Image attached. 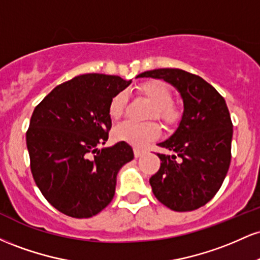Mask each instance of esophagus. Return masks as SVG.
Returning <instances> with one entry per match:
<instances>
[{
	"instance_id": "esophagus-1",
	"label": "esophagus",
	"mask_w": 260,
	"mask_h": 260,
	"mask_svg": "<svg viewBox=\"0 0 260 260\" xmlns=\"http://www.w3.org/2000/svg\"><path fill=\"white\" fill-rule=\"evenodd\" d=\"M143 154H144V150H140L138 148H134V156L140 157Z\"/></svg>"
}]
</instances>
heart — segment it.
<instances>
[{"instance_id": "1", "label": "heart", "mask_w": 260, "mask_h": 260, "mask_svg": "<svg viewBox=\"0 0 260 260\" xmlns=\"http://www.w3.org/2000/svg\"><path fill=\"white\" fill-rule=\"evenodd\" d=\"M139 92L144 95L150 101L153 109L150 111V117H156L165 123H175L178 118L177 110L172 106V91L166 83L161 80H149L143 83L138 88ZM126 92L120 91L110 100L109 113L112 118L117 120L122 116L126 106ZM160 134V128L153 121L138 122L126 121L118 124L113 129V137L116 140L126 142L137 148L144 147L150 140L157 138Z\"/></svg>"}]
</instances>
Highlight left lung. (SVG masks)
Instances as JSON below:
<instances>
[{
	"mask_svg": "<svg viewBox=\"0 0 260 260\" xmlns=\"http://www.w3.org/2000/svg\"><path fill=\"white\" fill-rule=\"evenodd\" d=\"M140 77L165 80L183 101L178 127L157 144L174 154H157L161 165L149 180L151 189L171 210H196L216 194L229 171L234 131L228 105L213 85L178 68L147 71Z\"/></svg>",
	"mask_w": 260,
	"mask_h": 260,
	"instance_id": "8db88e82",
	"label": "left lung"
}]
</instances>
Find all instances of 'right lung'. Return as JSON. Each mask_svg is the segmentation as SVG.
I'll list each match as a JSON object with an SVG mask.
<instances>
[{
	"label": "right lung",
	"instance_id": "1",
	"mask_svg": "<svg viewBox=\"0 0 260 260\" xmlns=\"http://www.w3.org/2000/svg\"><path fill=\"white\" fill-rule=\"evenodd\" d=\"M132 80L88 73L53 88L32 112L26 148L35 183L46 201L72 217H91L112 201L116 178L134 154L109 138L110 100Z\"/></svg>",
	"mask_w": 260,
	"mask_h": 260
}]
</instances>
